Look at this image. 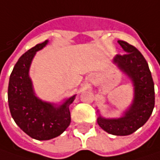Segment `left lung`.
<instances>
[{
	"label": "left lung",
	"instance_id": "1",
	"mask_svg": "<svg viewBox=\"0 0 160 160\" xmlns=\"http://www.w3.org/2000/svg\"><path fill=\"white\" fill-rule=\"evenodd\" d=\"M126 52L118 54L113 63L131 80L134 86V99L123 117L105 118L99 116L98 124L106 132L116 136H127L142 127L155 106L154 82L148 62L138 49L124 41H118Z\"/></svg>",
	"mask_w": 160,
	"mask_h": 160
}]
</instances>
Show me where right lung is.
Here are the masks:
<instances>
[{
  "mask_svg": "<svg viewBox=\"0 0 160 160\" xmlns=\"http://www.w3.org/2000/svg\"><path fill=\"white\" fill-rule=\"evenodd\" d=\"M48 41L37 44L18 60L10 76L8 102L15 123L31 138L49 140L60 136L71 124L69 106L75 96L61 106L42 101L36 97L29 76L30 66L36 52L46 46Z\"/></svg>",
  "mask_w": 160,
  "mask_h": 160,
  "instance_id": "obj_1",
  "label": "right lung"
}]
</instances>
